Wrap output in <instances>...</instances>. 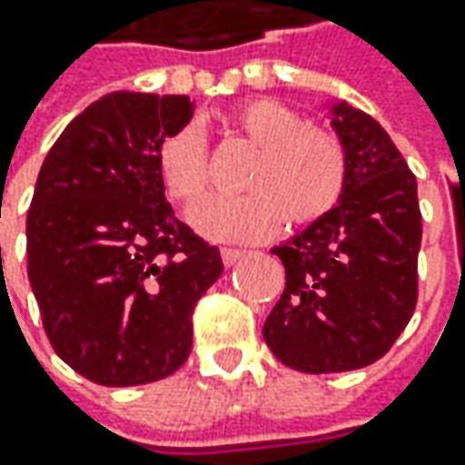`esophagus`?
<instances>
[{"mask_svg": "<svg viewBox=\"0 0 465 465\" xmlns=\"http://www.w3.org/2000/svg\"><path fill=\"white\" fill-rule=\"evenodd\" d=\"M245 256V251H241V248H223V263L224 266H235L238 261Z\"/></svg>", "mask_w": 465, "mask_h": 465, "instance_id": "obj_1", "label": "esophagus"}]
</instances>
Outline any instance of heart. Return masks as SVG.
I'll return each mask as SVG.
<instances>
[{"label": "heart", "mask_w": 465, "mask_h": 465, "mask_svg": "<svg viewBox=\"0 0 465 465\" xmlns=\"http://www.w3.org/2000/svg\"><path fill=\"white\" fill-rule=\"evenodd\" d=\"M245 136L256 157L242 175L248 191L214 202L196 214V227L220 241H259L277 232L284 217L311 224L329 214L347 186V150L329 129H302V118L277 100H245L223 118ZM160 186L191 217L212 188L206 144L196 126H181L154 150Z\"/></svg>", "instance_id": "obj_1"}]
</instances>
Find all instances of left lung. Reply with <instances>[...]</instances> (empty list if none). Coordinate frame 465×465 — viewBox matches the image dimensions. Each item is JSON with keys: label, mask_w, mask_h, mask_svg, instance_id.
I'll use <instances>...</instances> for the list:
<instances>
[{"label": "left lung", "mask_w": 465, "mask_h": 465, "mask_svg": "<svg viewBox=\"0 0 465 465\" xmlns=\"http://www.w3.org/2000/svg\"><path fill=\"white\" fill-rule=\"evenodd\" d=\"M347 150L341 199L277 245L287 287L263 323L279 362L300 372L372 365L417 308L421 214L417 178L385 129L347 100L329 103Z\"/></svg>", "instance_id": "1"}]
</instances>
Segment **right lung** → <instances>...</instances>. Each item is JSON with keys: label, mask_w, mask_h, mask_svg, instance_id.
Instances as JSON below:
<instances>
[{"label": "right lung", "mask_w": 465, "mask_h": 465, "mask_svg": "<svg viewBox=\"0 0 465 465\" xmlns=\"http://www.w3.org/2000/svg\"><path fill=\"white\" fill-rule=\"evenodd\" d=\"M186 95L111 93L45 154L27 212V279L54 351L100 385H144L188 360L191 315L223 259L183 224L154 150Z\"/></svg>", "instance_id": "add662e5"}]
</instances>
